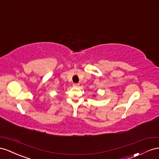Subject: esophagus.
<instances>
[{
	"mask_svg": "<svg viewBox=\"0 0 159 159\" xmlns=\"http://www.w3.org/2000/svg\"><path fill=\"white\" fill-rule=\"evenodd\" d=\"M72 85H73L74 87H78L79 86V83H74Z\"/></svg>",
	"mask_w": 159,
	"mask_h": 159,
	"instance_id": "obj_1",
	"label": "esophagus"
}]
</instances>
